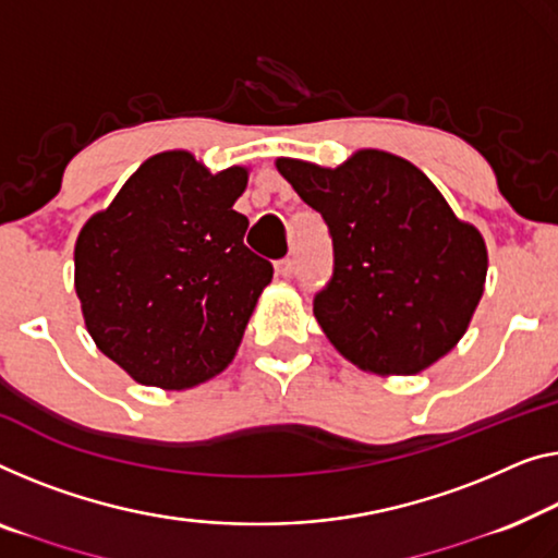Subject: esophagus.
Listing matches in <instances>:
<instances>
[{"label": "esophagus", "mask_w": 558, "mask_h": 558, "mask_svg": "<svg viewBox=\"0 0 558 558\" xmlns=\"http://www.w3.org/2000/svg\"><path fill=\"white\" fill-rule=\"evenodd\" d=\"M276 272L280 278H290L295 272V263H293V257H282V260H278L276 263Z\"/></svg>", "instance_id": "obj_1"}]
</instances>
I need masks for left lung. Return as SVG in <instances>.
<instances>
[{"label":"left lung","mask_w":558,"mask_h":558,"mask_svg":"<svg viewBox=\"0 0 558 558\" xmlns=\"http://www.w3.org/2000/svg\"><path fill=\"white\" fill-rule=\"evenodd\" d=\"M276 168L330 230L336 268L313 313L336 351L378 376H413L453 351L484 295L488 253L434 182L371 147L338 168L293 157Z\"/></svg>","instance_id":"left-lung-1"}]
</instances>
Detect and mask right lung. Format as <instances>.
<instances>
[{"label":"right lung","instance_id":"add662e5","mask_svg":"<svg viewBox=\"0 0 558 558\" xmlns=\"http://www.w3.org/2000/svg\"><path fill=\"white\" fill-rule=\"evenodd\" d=\"M251 170L210 172L168 149L130 174L74 243V290L95 345L132 380L205 384L235 359L272 265L243 243L232 210Z\"/></svg>","mask_w":558,"mask_h":558}]
</instances>
